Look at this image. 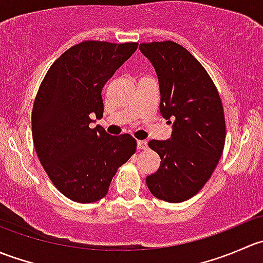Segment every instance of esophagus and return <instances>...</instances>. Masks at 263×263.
Masks as SVG:
<instances>
[{"mask_svg":"<svg viewBox=\"0 0 263 263\" xmlns=\"http://www.w3.org/2000/svg\"><path fill=\"white\" fill-rule=\"evenodd\" d=\"M137 148H139V150H146L147 142L144 141V140H139V141H137Z\"/></svg>","mask_w":263,"mask_h":263,"instance_id":"obj_1","label":"esophagus"}]
</instances>
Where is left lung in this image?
<instances>
[{
  "label": "left lung",
  "mask_w": 263,
  "mask_h": 263,
  "mask_svg": "<svg viewBox=\"0 0 263 263\" xmlns=\"http://www.w3.org/2000/svg\"><path fill=\"white\" fill-rule=\"evenodd\" d=\"M139 48L158 75L161 115L176 119L171 140L148 141L161 161L146 178L147 188L159 200L183 202L200 192L221 158L224 108L208 71L181 44L151 42Z\"/></svg>",
  "instance_id": "obj_1"
}]
</instances>
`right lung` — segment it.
I'll return each mask as SVG.
<instances>
[{"label": "right lung", "mask_w": 263, "mask_h": 263, "mask_svg": "<svg viewBox=\"0 0 263 263\" xmlns=\"http://www.w3.org/2000/svg\"><path fill=\"white\" fill-rule=\"evenodd\" d=\"M137 46L81 42L53 62L36 92L31 112L36 155L55 188L75 202L102 200L119 166L136 151L131 135L90 128V117L102 118L103 87Z\"/></svg>", "instance_id": "right-lung-1"}]
</instances>
